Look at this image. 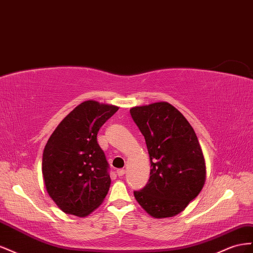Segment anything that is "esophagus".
I'll use <instances>...</instances> for the list:
<instances>
[{
	"instance_id": "34e87169",
	"label": "esophagus",
	"mask_w": 253,
	"mask_h": 253,
	"mask_svg": "<svg viewBox=\"0 0 253 253\" xmlns=\"http://www.w3.org/2000/svg\"><path fill=\"white\" fill-rule=\"evenodd\" d=\"M125 172H126V170H125V169H122L117 170V174H118V176H119V177H122L123 175L125 174Z\"/></svg>"
}]
</instances>
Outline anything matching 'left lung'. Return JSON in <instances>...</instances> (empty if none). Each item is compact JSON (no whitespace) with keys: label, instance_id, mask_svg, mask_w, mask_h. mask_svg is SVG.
I'll return each mask as SVG.
<instances>
[{"label":"left lung","instance_id":"8db88e82","mask_svg":"<svg viewBox=\"0 0 253 253\" xmlns=\"http://www.w3.org/2000/svg\"><path fill=\"white\" fill-rule=\"evenodd\" d=\"M130 114L145 138L151 167L147 184L134 191V197L153 217H171L183 211L205 184L206 163L197 135L169 103L133 107Z\"/></svg>","mask_w":253,"mask_h":253}]
</instances>
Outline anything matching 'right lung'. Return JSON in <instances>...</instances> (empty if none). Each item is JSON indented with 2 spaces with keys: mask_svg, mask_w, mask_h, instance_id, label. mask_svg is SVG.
<instances>
[{
  "mask_svg": "<svg viewBox=\"0 0 253 253\" xmlns=\"http://www.w3.org/2000/svg\"><path fill=\"white\" fill-rule=\"evenodd\" d=\"M119 107L86 100L71 111L43 150L46 191L61 211L79 217L102 205L109 191V164L97 133Z\"/></svg>",
  "mask_w": 253,
  "mask_h": 253,
  "instance_id": "obj_1",
  "label": "right lung"
}]
</instances>
